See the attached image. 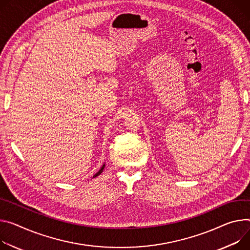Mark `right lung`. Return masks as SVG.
Segmentation results:
<instances>
[{"label": "right lung", "mask_w": 250, "mask_h": 250, "mask_svg": "<svg viewBox=\"0 0 250 250\" xmlns=\"http://www.w3.org/2000/svg\"><path fill=\"white\" fill-rule=\"evenodd\" d=\"M104 167H105V165H104H104H103V167H101V169H100V170H99V171H98V172H97V173H96V174H95V175H94V176H93V177H97V176H98V175H100V174H101V173H102V172H103V170H104Z\"/></svg>", "instance_id": "1"}]
</instances>
